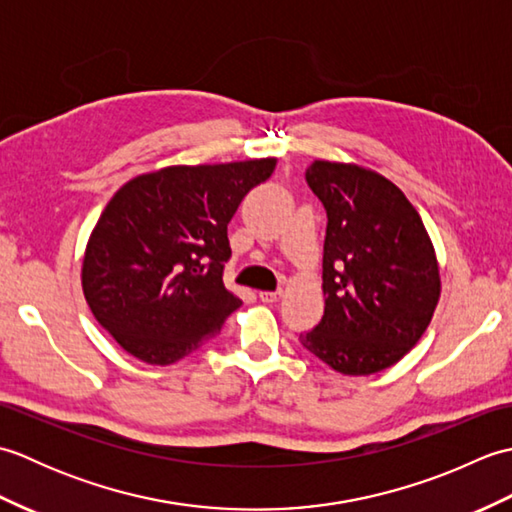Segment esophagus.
<instances>
[{
	"instance_id": "obj_1",
	"label": "esophagus",
	"mask_w": 512,
	"mask_h": 512,
	"mask_svg": "<svg viewBox=\"0 0 512 512\" xmlns=\"http://www.w3.org/2000/svg\"><path fill=\"white\" fill-rule=\"evenodd\" d=\"M281 295H284V292L281 290H264V292H259V299H262L264 303H275V301H279L281 299Z\"/></svg>"
}]
</instances>
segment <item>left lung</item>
<instances>
[{
  "mask_svg": "<svg viewBox=\"0 0 512 512\" xmlns=\"http://www.w3.org/2000/svg\"><path fill=\"white\" fill-rule=\"evenodd\" d=\"M306 182L328 213L325 312L299 341L336 372L376 374L418 343L438 306L427 228L405 193L369 169L314 160Z\"/></svg>",
  "mask_w": 512,
  "mask_h": 512,
  "instance_id": "8db88e82",
  "label": "left lung"
}]
</instances>
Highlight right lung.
<instances>
[{
	"label": "right lung",
	"instance_id": "right-lung-1",
	"mask_svg": "<svg viewBox=\"0 0 512 512\" xmlns=\"http://www.w3.org/2000/svg\"><path fill=\"white\" fill-rule=\"evenodd\" d=\"M275 165L167 167L116 191L85 248L83 295L125 352L171 365L220 334L242 306L222 281L226 226Z\"/></svg>",
	"mask_w": 512,
	"mask_h": 512
}]
</instances>
